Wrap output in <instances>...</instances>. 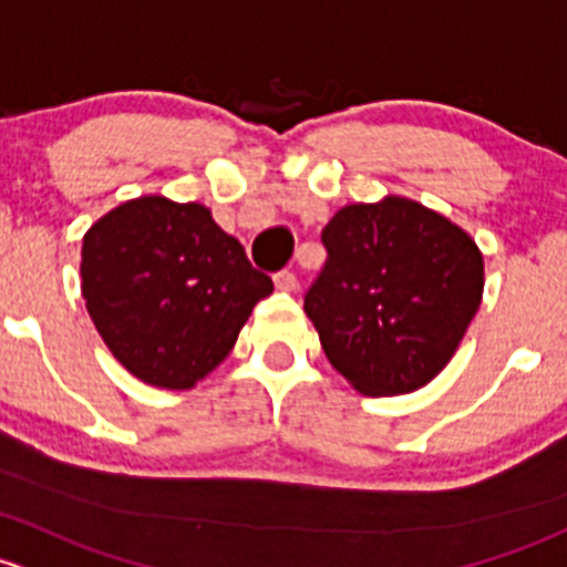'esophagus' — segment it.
<instances>
[{"label":"esophagus","mask_w":567,"mask_h":567,"mask_svg":"<svg viewBox=\"0 0 567 567\" xmlns=\"http://www.w3.org/2000/svg\"><path fill=\"white\" fill-rule=\"evenodd\" d=\"M272 281H276V289H281V291H295L297 289V276H295V272H289V270L276 272V278H272Z\"/></svg>","instance_id":"obj_1"}]
</instances>
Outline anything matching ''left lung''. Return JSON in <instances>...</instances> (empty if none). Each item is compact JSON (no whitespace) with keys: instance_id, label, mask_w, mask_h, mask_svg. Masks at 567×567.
I'll return each mask as SVG.
<instances>
[{"instance_id":"1","label":"left lung","mask_w":567,"mask_h":567,"mask_svg":"<svg viewBox=\"0 0 567 567\" xmlns=\"http://www.w3.org/2000/svg\"><path fill=\"white\" fill-rule=\"evenodd\" d=\"M306 313L330 365L363 395L420 390L456 354L483 300V254L404 196L347 204L324 226Z\"/></svg>"}]
</instances>
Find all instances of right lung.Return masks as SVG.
Here are the masks:
<instances>
[{"label":"right lung","mask_w":567,"mask_h":567,"mask_svg":"<svg viewBox=\"0 0 567 567\" xmlns=\"http://www.w3.org/2000/svg\"><path fill=\"white\" fill-rule=\"evenodd\" d=\"M272 291L204 204L138 196L90 226L81 297L109 352L142 382L190 390Z\"/></svg>","instance_id":"add662e5"}]
</instances>
